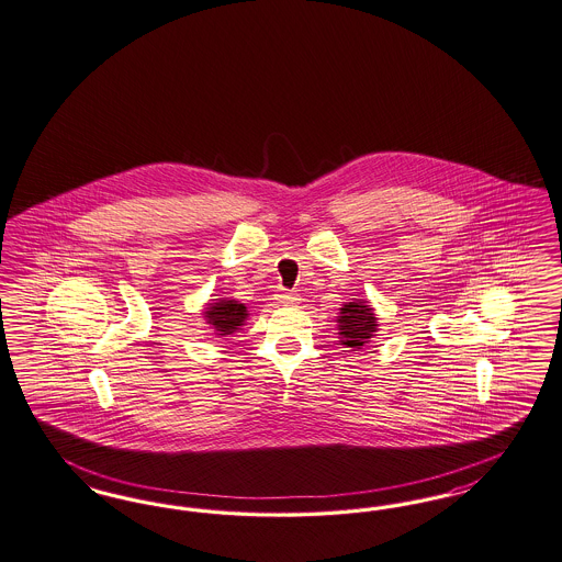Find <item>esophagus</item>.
Returning a JSON list of instances; mask_svg holds the SVG:
<instances>
[{
  "label": "esophagus",
  "instance_id": "34e87169",
  "mask_svg": "<svg viewBox=\"0 0 562 562\" xmlns=\"http://www.w3.org/2000/svg\"><path fill=\"white\" fill-rule=\"evenodd\" d=\"M276 299H278V303H284V305H294V303L299 301V296L289 291L278 292V294H276Z\"/></svg>",
  "mask_w": 562,
  "mask_h": 562
}]
</instances>
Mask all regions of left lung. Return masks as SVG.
Listing matches in <instances>:
<instances>
[{"mask_svg": "<svg viewBox=\"0 0 562 562\" xmlns=\"http://www.w3.org/2000/svg\"><path fill=\"white\" fill-rule=\"evenodd\" d=\"M376 315L374 310L368 305V301H349L340 307L338 315V335L340 342L351 347V349H361L368 338L374 337L376 333Z\"/></svg>", "mask_w": 562, "mask_h": 562, "instance_id": "obj_1", "label": "left lung"}]
</instances>
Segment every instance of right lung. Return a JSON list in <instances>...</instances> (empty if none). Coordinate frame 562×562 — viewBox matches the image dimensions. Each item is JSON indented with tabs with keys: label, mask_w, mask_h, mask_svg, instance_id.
I'll return each instance as SVG.
<instances>
[{
	"label": "right lung",
	"mask_w": 562,
	"mask_h": 562,
	"mask_svg": "<svg viewBox=\"0 0 562 562\" xmlns=\"http://www.w3.org/2000/svg\"><path fill=\"white\" fill-rule=\"evenodd\" d=\"M202 315H204L206 324H211L220 337H225V335L236 333L245 324L248 312L247 307L243 303H238L236 299H217L215 303L206 305V312Z\"/></svg>",
	"instance_id": "obj_1"
}]
</instances>
